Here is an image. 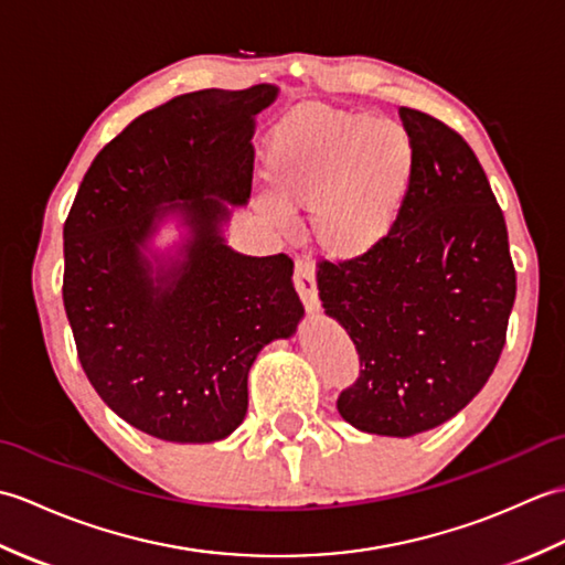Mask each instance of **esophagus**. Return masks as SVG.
I'll return each instance as SVG.
<instances>
[{
    "instance_id": "esophagus-1",
    "label": "esophagus",
    "mask_w": 565,
    "mask_h": 565,
    "mask_svg": "<svg viewBox=\"0 0 565 565\" xmlns=\"http://www.w3.org/2000/svg\"><path fill=\"white\" fill-rule=\"evenodd\" d=\"M294 284H296V291L301 296L303 306L308 308V313H316L320 308L318 301V286H316V271L310 267V262L298 257L296 259V274H294Z\"/></svg>"
}]
</instances>
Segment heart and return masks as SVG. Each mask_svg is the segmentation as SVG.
Masks as SVG:
<instances>
[{
    "label": "heart",
    "instance_id": "1",
    "mask_svg": "<svg viewBox=\"0 0 565 565\" xmlns=\"http://www.w3.org/2000/svg\"><path fill=\"white\" fill-rule=\"evenodd\" d=\"M264 167L271 194L289 209L310 211V237L320 255L356 262L398 225L415 146L398 121L306 104L274 128ZM275 200L262 196L259 206L284 225L286 209Z\"/></svg>",
    "mask_w": 565,
    "mask_h": 565
}]
</instances>
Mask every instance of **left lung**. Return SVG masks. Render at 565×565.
<instances>
[{
    "instance_id": "left-lung-1",
    "label": "left lung",
    "mask_w": 565,
    "mask_h": 565,
    "mask_svg": "<svg viewBox=\"0 0 565 565\" xmlns=\"http://www.w3.org/2000/svg\"><path fill=\"white\" fill-rule=\"evenodd\" d=\"M415 172L398 225L356 262H320L326 313L350 334L359 376L338 398L352 427L413 437L486 386L518 294L508 225L468 142L401 106Z\"/></svg>"
}]
</instances>
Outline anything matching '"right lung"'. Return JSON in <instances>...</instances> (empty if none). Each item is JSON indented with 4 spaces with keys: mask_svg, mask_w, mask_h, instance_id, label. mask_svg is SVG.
I'll return each instance as SVG.
<instances>
[{
    "mask_svg": "<svg viewBox=\"0 0 565 565\" xmlns=\"http://www.w3.org/2000/svg\"><path fill=\"white\" fill-rule=\"evenodd\" d=\"M271 84L182 94L138 116L94 158L65 221L63 301L79 364L128 425L179 444L225 439L247 413L264 344L291 338L303 303L289 255L247 257L223 223L255 170V116ZM167 214L180 257H145Z\"/></svg>",
    "mask_w": 565,
    "mask_h": 565,
    "instance_id": "obj_1",
    "label": "right lung"
}]
</instances>
